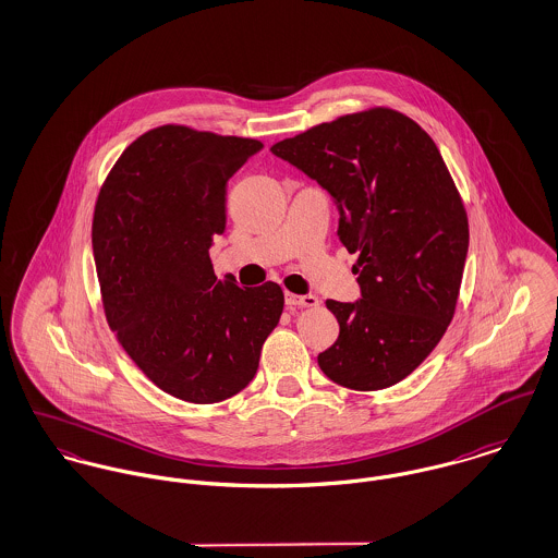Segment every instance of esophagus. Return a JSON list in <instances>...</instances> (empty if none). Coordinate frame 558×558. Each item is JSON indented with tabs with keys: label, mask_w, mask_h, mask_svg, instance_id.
<instances>
[{
	"label": "esophagus",
	"mask_w": 558,
	"mask_h": 558,
	"mask_svg": "<svg viewBox=\"0 0 558 558\" xmlns=\"http://www.w3.org/2000/svg\"><path fill=\"white\" fill-rule=\"evenodd\" d=\"M286 304L288 306H317L319 299L317 296H299V294H292V292H286Z\"/></svg>",
	"instance_id": "34e87169"
}]
</instances>
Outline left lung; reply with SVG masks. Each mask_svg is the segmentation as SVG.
I'll list each match as a JSON object with an SVG mask.
<instances>
[{
	"instance_id": "obj_1",
	"label": "left lung",
	"mask_w": 558,
	"mask_h": 558,
	"mask_svg": "<svg viewBox=\"0 0 558 558\" xmlns=\"http://www.w3.org/2000/svg\"><path fill=\"white\" fill-rule=\"evenodd\" d=\"M339 204V239L357 252V303L326 301L339 339L317 355L335 384L373 392L411 375L457 311L469 219L435 141L375 106L272 145Z\"/></svg>"
}]
</instances>
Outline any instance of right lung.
Listing matches in <instances>:
<instances>
[{
    "label": "right lung",
    "instance_id": "add662e5",
    "mask_svg": "<svg viewBox=\"0 0 558 558\" xmlns=\"http://www.w3.org/2000/svg\"><path fill=\"white\" fill-rule=\"evenodd\" d=\"M264 145L187 125L138 136L101 185L92 243L106 322L166 395L210 405L254 379L283 290L217 279L208 247L226 228V185Z\"/></svg>",
    "mask_w": 558,
    "mask_h": 558
}]
</instances>
